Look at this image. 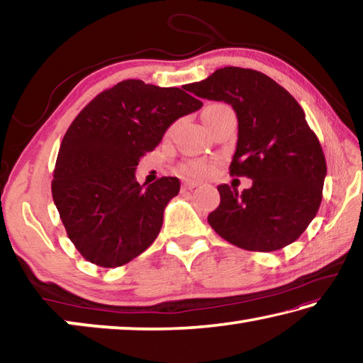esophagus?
Segmentation results:
<instances>
[{"instance_id": "34e87169", "label": "esophagus", "mask_w": 363, "mask_h": 363, "mask_svg": "<svg viewBox=\"0 0 363 363\" xmlns=\"http://www.w3.org/2000/svg\"><path fill=\"white\" fill-rule=\"evenodd\" d=\"M196 186H199V182H195V181H186L182 184V190H192V189H195Z\"/></svg>"}]
</instances>
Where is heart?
<instances>
[{
  "mask_svg": "<svg viewBox=\"0 0 363 363\" xmlns=\"http://www.w3.org/2000/svg\"><path fill=\"white\" fill-rule=\"evenodd\" d=\"M182 171L186 174L194 176V177H205L211 173L213 168L205 162H190L187 164H184Z\"/></svg>",
  "mask_w": 363,
  "mask_h": 363,
  "instance_id": "1",
  "label": "heart"
}]
</instances>
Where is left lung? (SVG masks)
<instances>
[{
    "label": "left lung",
    "instance_id": "obj_1",
    "mask_svg": "<svg viewBox=\"0 0 363 363\" xmlns=\"http://www.w3.org/2000/svg\"><path fill=\"white\" fill-rule=\"evenodd\" d=\"M187 89L235 110L238 139L230 174L253 181L242 194L218 186L220 203L208 216L214 232L250 251H277L298 240L315 218L327 176L304 110L272 78L242 67L218 69Z\"/></svg>",
    "mask_w": 363,
    "mask_h": 363
}]
</instances>
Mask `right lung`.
<instances>
[{
    "label": "right lung",
    "mask_w": 363,
    "mask_h": 363,
    "mask_svg": "<svg viewBox=\"0 0 363 363\" xmlns=\"http://www.w3.org/2000/svg\"><path fill=\"white\" fill-rule=\"evenodd\" d=\"M186 91L125 79L97 94L72 121L51 189L67 235L86 261L120 267L157 238L181 184L160 177L140 186L136 168L177 118L203 106Z\"/></svg>",
    "instance_id": "add662e5"
}]
</instances>
